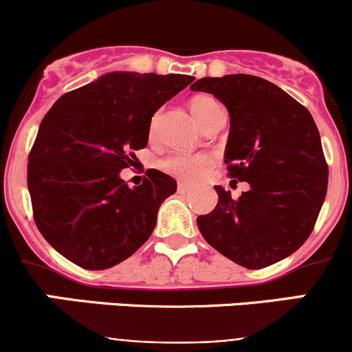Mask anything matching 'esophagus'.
I'll return each instance as SVG.
<instances>
[{
    "label": "esophagus",
    "mask_w": 352,
    "mask_h": 352,
    "mask_svg": "<svg viewBox=\"0 0 352 352\" xmlns=\"http://www.w3.org/2000/svg\"><path fill=\"white\" fill-rule=\"evenodd\" d=\"M177 190H179V192H187V190H189V186H187L186 182H179L177 184Z\"/></svg>",
    "instance_id": "obj_1"
}]
</instances>
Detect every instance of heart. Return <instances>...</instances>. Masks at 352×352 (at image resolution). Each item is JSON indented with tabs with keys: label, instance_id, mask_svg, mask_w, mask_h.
Segmentation results:
<instances>
[{
	"label": "heart",
	"instance_id": "obj_1",
	"mask_svg": "<svg viewBox=\"0 0 352 352\" xmlns=\"http://www.w3.org/2000/svg\"><path fill=\"white\" fill-rule=\"evenodd\" d=\"M190 112L199 126L206 122L216 110L221 109V105L211 97V95H197L190 100ZM155 126V120H153ZM151 126V127H153ZM211 158L208 155H187V153H170L163 156L158 162L160 170H163L168 175L177 177L182 180H194L202 172L211 166Z\"/></svg>",
	"mask_w": 352,
	"mask_h": 352
}]
</instances>
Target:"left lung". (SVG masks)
Segmentation results:
<instances>
[{
    "label": "left lung",
    "instance_id": "left-lung-1",
    "mask_svg": "<svg viewBox=\"0 0 352 352\" xmlns=\"http://www.w3.org/2000/svg\"><path fill=\"white\" fill-rule=\"evenodd\" d=\"M190 88L226 105V170L230 179L250 186L239 199L216 186L218 204L199 216V232L247 269L283 261L307 242L327 194L329 166L314 117L274 83L252 74L201 78Z\"/></svg>",
    "mask_w": 352,
    "mask_h": 352
}]
</instances>
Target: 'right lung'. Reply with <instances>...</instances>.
<instances>
[{"mask_svg": "<svg viewBox=\"0 0 352 352\" xmlns=\"http://www.w3.org/2000/svg\"><path fill=\"white\" fill-rule=\"evenodd\" d=\"M192 81L116 71L67 91L45 113L28 155L27 186L35 225L63 257L102 271L150 239L177 182L150 168L131 189L119 173L148 144L153 113Z\"/></svg>", "mask_w": 352, "mask_h": 352, "instance_id": "1", "label": "right lung"}]
</instances>
